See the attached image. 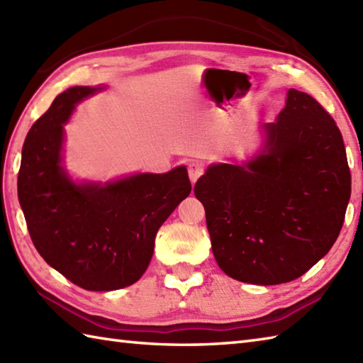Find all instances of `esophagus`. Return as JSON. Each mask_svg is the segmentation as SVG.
Segmentation results:
<instances>
[{"mask_svg": "<svg viewBox=\"0 0 363 363\" xmlns=\"http://www.w3.org/2000/svg\"><path fill=\"white\" fill-rule=\"evenodd\" d=\"M204 174V165L199 162H191L189 165V177L191 182H196Z\"/></svg>", "mask_w": 363, "mask_h": 363, "instance_id": "obj_1", "label": "esophagus"}]
</instances>
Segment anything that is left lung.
Segmentation results:
<instances>
[{
    "label": "left lung",
    "mask_w": 363,
    "mask_h": 363,
    "mask_svg": "<svg viewBox=\"0 0 363 363\" xmlns=\"http://www.w3.org/2000/svg\"><path fill=\"white\" fill-rule=\"evenodd\" d=\"M265 151L246 165L207 168L195 184L215 260L237 281L298 279L340 234L351 172L334 118L317 99L289 90Z\"/></svg>",
    "instance_id": "1"
}]
</instances>
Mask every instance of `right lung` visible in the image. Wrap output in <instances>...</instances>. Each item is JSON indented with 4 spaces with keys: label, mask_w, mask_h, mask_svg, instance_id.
Masks as SVG:
<instances>
[{
    "label": "right lung",
    "mask_w": 363,
    "mask_h": 363,
    "mask_svg": "<svg viewBox=\"0 0 363 363\" xmlns=\"http://www.w3.org/2000/svg\"><path fill=\"white\" fill-rule=\"evenodd\" d=\"M94 87H72L54 99L25 138L18 199L35 250L68 281L111 291L140 279L154 238L191 191L186 167L135 174L104 187L76 186L60 167L64 123Z\"/></svg>",
    "instance_id": "obj_1"
}]
</instances>
